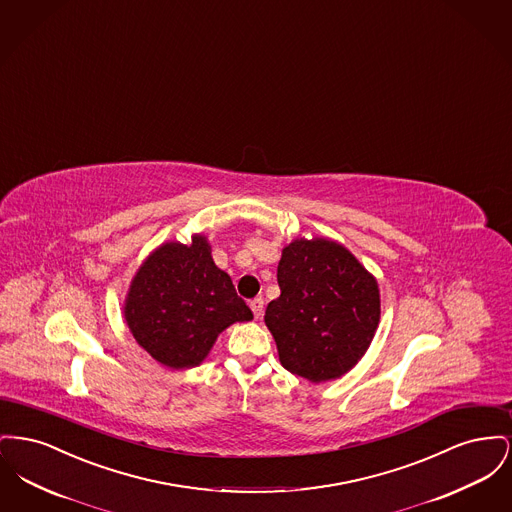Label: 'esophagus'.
I'll return each mask as SVG.
<instances>
[{
    "mask_svg": "<svg viewBox=\"0 0 512 512\" xmlns=\"http://www.w3.org/2000/svg\"><path fill=\"white\" fill-rule=\"evenodd\" d=\"M250 308H252L254 316H256V318H260V316H262V312H264V298H262V296H258V298L250 300Z\"/></svg>",
    "mask_w": 512,
    "mask_h": 512,
    "instance_id": "34e87169",
    "label": "esophagus"
}]
</instances>
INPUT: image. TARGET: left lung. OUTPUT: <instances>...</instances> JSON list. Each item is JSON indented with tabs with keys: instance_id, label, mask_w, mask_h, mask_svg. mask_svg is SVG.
<instances>
[{
	"instance_id": "1",
	"label": "left lung",
	"mask_w": 512,
	"mask_h": 512,
	"mask_svg": "<svg viewBox=\"0 0 512 512\" xmlns=\"http://www.w3.org/2000/svg\"><path fill=\"white\" fill-rule=\"evenodd\" d=\"M277 283L264 320L283 368L312 383L347 374L376 335V277L343 244L296 239L283 248Z\"/></svg>"
}]
</instances>
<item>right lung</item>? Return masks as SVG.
Listing matches in <instances>:
<instances>
[{
  "label": "right lung",
  "mask_w": 512,
  "mask_h": 512,
  "mask_svg": "<svg viewBox=\"0 0 512 512\" xmlns=\"http://www.w3.org/2000/svg\"><path fill=\"white\" fill-rule=\"evenodd\" d=\"M125 320L154 360L173 370L198 366L231 323L252 312L231 277L217 268L204 235L165 243L136 271L125 300Z\"/></svg>",
  "instance_id": "right-lung-1"
}]
</instances>
